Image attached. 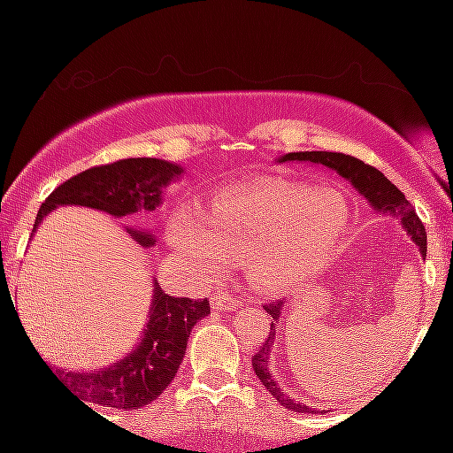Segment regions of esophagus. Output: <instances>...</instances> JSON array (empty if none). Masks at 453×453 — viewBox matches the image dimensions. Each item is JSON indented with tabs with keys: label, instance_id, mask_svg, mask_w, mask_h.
I'll return each mask as SVG.
<instances>
[{
	"label": "esophagus",
	"instance_id": "obj_1",
	"mask_svg": "<svg viewBox=\"0 0 453 453\" xmlns=\"http://www.w3.org/2000/svg\"><path fill=\"white\" fill-rule=\"evenodd\" d=\"M244 306V303L241 298H236V296L232 294H217L212 296V309L215 311H236Z\"/></svg>",
	"mask_w": 453,
	"mask_h": 453
}]
</instances>
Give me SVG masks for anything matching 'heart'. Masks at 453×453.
Returning a JSON list of instances; mask_svg holds the SVG:
<instances>
[{
  "label": "heart",
  "mask_w": 453,
  "mask_h": 453,
  "mask_svg": "<svg viewBox=\"0 0 453 453\" xmlns=\"http://www.w3.org/2000/svg\"><path fill=\"white\" fill-rule=\"evenodd\" d=\"M349 226V204L334 187H304L266 176L212 200L209 219L180 206L170 221V242L206 277L247 264L259 292L298 289L334 253Z\"/></svg>",
  "instance_id": "b5f03b06"
}]
</instances>
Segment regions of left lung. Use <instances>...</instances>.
<instances>
[{"label":"left lung","instance_id":"8db88e82","mask_svg":"<svg viewBox=\"0 0 453 453\" xmlns=\"http://www.w3.org/2000/svg\"><path fill=\"white\" fill-rule=\"evenodd\" d=\"M277 164H285V161H300V164H311V165H324L326 170H332L345 179L353 189L360 194L364 200L368 202L372 211L379 215H389L400 219V226L407 232V236L418 244L419 256L426 259V230L419 221V217L415 215V211L411 209L409 200L398 191L396 185H392L389 180L379 173L372 165H366L364 161L351 157L345 153H327V150H303V153H285L280 157L274 159ZM266 313L273 315L270 321V334L264 341V345L259 347V351L253 357V371L262 386L268 389L270 396H273L280 407L294 411V413H317V409L306 407L304 403L289 396L283 392L280 383L273 377V368H270V357H273V347L274 339H277V326L279 317L283 313V303L277 304H266L264 306Z\"/></svg>","mask_w":453,"mask_h":453}]
</instances>
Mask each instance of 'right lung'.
<instances>
[{
  "label": "right lung",
  "mask_w": 453,
  "mask_h": 453,
  "mask_svg": "<svg viewBox=\"0 0 453 453\" xmlns=\"http://www.w3.org/2000/svg\"><path fill=\"white\" fill-rule=\"evenodd\" d=\"M183 173V165L155 157L121 159L85 170L72 176L46 197L35 217L34 232L38 230L44 217L59 206H87L112 217H127L140 211L150 212L159 209L164 202L165 187L179 180ZM127 234L147 249L157 242L155 234L142 227H127ZM209 313L211 306L206 298H173L164 294L157 279H153V298H150L147 326L136 347L127 356L93 371H70L59 366L49 371L57 377V381L70 388L76 398L85 400L91 407H111L117 411L140 409L153 403L173 383L185 357L191 330Z\"/></svg>",
  "instance_id": "add662e5"
}]
</instances>
